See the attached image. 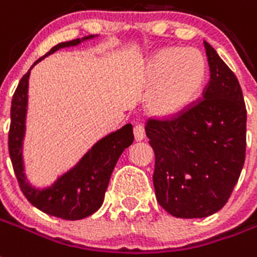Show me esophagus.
Instances as JSON below:
<instances>
[{
	"label": "esophagus",
	"mask_w": 257,
	"mask_h": 257,
	"mask_svg": "<svg viewBox=\"0 0 257 257\" xmlns=\"http://www.w3.org/2000/svg\"><path fill=\"white\" fill-rule=\"evenodd\" d=\"M145 137H146V133H145V127L142 126V124H137V126L134 127V138L137 142H139V141H143L145 139Z\"/></svg>",
	"instance_id": "esophagus-1"
}]
</instances>
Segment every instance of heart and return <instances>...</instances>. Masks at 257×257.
Masks as SVG:
<instances>
[{
  "label": "heart",
  "mask_w": 257,
  "mask_h": 257,
  "mask_svg": "<svg viewBox=\"0 0 257 257\" xmlns=\"http://www.w3.org/2000/svg\"><path fill=\"white\" fill-rule=\"evenodd\" d=\"M145 72L147 85L153 87L151 111L173 118L184 114L201 93L206 63L193 48H165L149 59Z\"/></svg>",
  "instance_id": "1"
}]
</instances>
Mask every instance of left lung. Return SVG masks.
Listing matches in <instances>:
<instances>
[{
    "mask_svg": "<svg viewBox=\"0 0 257 257\" xmlns=\"http://www.w3.org/2000/svg\"><path fill=\"white\" fill-rule=\"evenodd\" d=\"M210 79L204 99L176 118L149 119L157 201L180 218L216 213L229 200L245 161L246 108L237 77L204 41Z\"/></svg>",
    "mask_w": 257,
    "mask_h": 257,
    "instance_id": "obj_1",
    "label": "left lung"
}]
</instances>
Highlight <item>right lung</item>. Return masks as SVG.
Wrapping results in <instances>:
<instances>
[{
	"mask_svg": "<svg viewBox=\"0 0 257 257\" xmlns=\"http://www.w3.org/2000/svg\"><path fill=\"white\" fill-rule=\"evenodd\" d=\"M95 36H85L55 45L45 55L35 61L32 68L44 57L52 55L61 48L75 47ZM31 68V69H32ZM28 71L20 80L11 107L9 128V154L19 185L24 196L33 206L44 213L64 220H81L95 213L103 204L110 177L124 149L134 141L133 126L127 123L122 128L106 135L89 149L72 169L60 176L51 186L39 189L32 186L25 176L23 160V143L25 137V120L28 110Z\"/></svg>",
	"mask_w": 257,
	"mask_h": 257,
	"instance_id": "add662e5",
	"label": "right lung"
}]
</instances>
